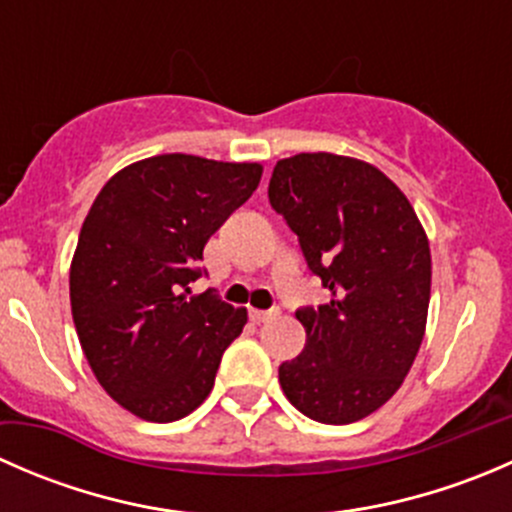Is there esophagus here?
<instances>
[{
  "instance_id": "esophagus-1",
  "label": "esophagus",
  "mask_w": 512,
  "mask_h": 512,
  "mask_svg": "<svg viewBox=\"0 0 512 512\" xmlns=\"http://www.w3.org/2000/svg\"><path fill=\"white\" fill-rule=\"evenodd\" d=\"M277 314H280V309H250V319L252 322H270V319H275Z\"/></svg>"
}]
</instances>
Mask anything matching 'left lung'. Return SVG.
<instances>
[{
	"label": "left lung",
	"mask_w": 512,
	"mask_h": 512,
	"mask_svg": "<svg viewBox=\"0 0 512 512\" xmlns=\"http://www.w3.org/2000/svg\"><path fill=\"white\" fill-rule=\"evenodd\" d=\"M270 205L332 292L297 312L307 344L280 366L289 404L319 423H354L399 391L423 342L431 247L409 198L366 160L297 153L277 160Z\"/></svg>",
	"instance_id": "obj_1"
}]
</instances>
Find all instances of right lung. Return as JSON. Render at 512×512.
Here are the masks:
<instances>
[{
    "instance_id": "add662e5",
    "label": "right lung",
    "mask_w": 512,
    "mask_h": 512,
    "mask_svg": "<svg viewBox=\"0 0 512 512\" xmlns=\"http://www.w3.org/2000/svg\"><path fill=\"white\" fill-rule=\"evenodd\" d=\"M260 178V163L163 153L96 195L71 260V314L98 384L133 416L178 421L213 391L247 309L190 285L205 242Z\"/></svg>"
}]
</instances>
